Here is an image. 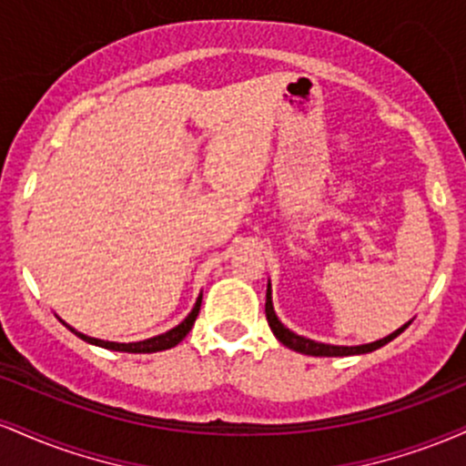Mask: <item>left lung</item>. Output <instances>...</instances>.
I'll return each instance as SVG.
<instances>
[{"mask_svg": "<svg viewBox=\"0 0 466 466\" xmlns=\"http://www.w3.org/2000/svg\"><path fill=\"white\" fill-rule=\"evenodd\" d=\"M265 315H267V322H269V329L274 330V335L278 337V341H280V344H285L287 349H291V350H296V352H302V355H313V357H349V355H363V352H372V350L381 349V346H386L388 341H392L394 337L403 333V330L410 326V322H408L405 326H400L399 330H394L392 335L383 337V339H379V341H372V344H363V346L319 344V341L307 339V337H300V335L291 333V330H289L287 326H282V322L276 318V313H274V304H271L269 287H267Z\"/></svg>", "mask_w": 466, "mask_h": 466, "instance_id": "8db88e82", "label": "left lung"}]
</instances>
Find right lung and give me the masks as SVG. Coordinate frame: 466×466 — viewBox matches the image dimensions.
I'll list each match as a JSON object with an SVG mask.
<instances>
[{"instance_id": "1", "label": "right lung", "mask_w": 466, "mask_h": 466, "mask_svg": "<svg viewBox=\"0 0 466 466\" xmlns=\"http://www.w3.org/2000/svg\"><path fill=\"white\" fill-rule=\"evenodd\" d=\"M199 309H201V298L197 300L195 309H192L188 318L184 319L179 326H175L173 330H168V333L164 335H157V337H151V339H144V341H136V344H116V341H103V339H94V337H87L83 333H78V330H74L72 326H67L69 330H72L74 335H78L80 339L89 341V344H96V346H103V349H109V350H122V352H157V350H168L173 349V346H177L181 339H184L186 335L190 333L192 324H195L197 315H199Z\"/></svg>"}]
</instances>
